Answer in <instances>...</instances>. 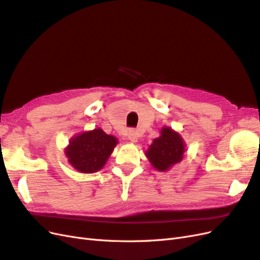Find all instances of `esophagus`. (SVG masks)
Instances as JSON below:
<instances>
[{"mask_svg": "<svg viewBox=\"0 0 260 260\" xmlns=\"http://www.w3.org/2000/svg\"><path fill=\"white\" fill-rule=\"evenodd\" d=\"M127 138L129 139L131 142L133 143H136L137 139H138V134L135 129H129L127 133Z\"/></svg>", "mask_w": 260, "mask_h": 260, "instance_id": "1", "label": "esophagus"}]
</instances>
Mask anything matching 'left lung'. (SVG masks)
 <instances>
[{
  "label": "left lung",
  "mask_w": 260,
  "mask_h": 260,
  "mask_svg": "<svg viewBox=\"0 0 260 260\" xmlns=\"http://www.w3.org/2000/svg\"><path fill=\"white\" fill-rule=\"evenodd\" d=\"M184 152V144L181 136L169 127L161 129V135L154 139L146 156L159 171L168 170L171 166L181 161Z\"/></svg>",
  "instance_id": "8db88e82"
}]
</instances>
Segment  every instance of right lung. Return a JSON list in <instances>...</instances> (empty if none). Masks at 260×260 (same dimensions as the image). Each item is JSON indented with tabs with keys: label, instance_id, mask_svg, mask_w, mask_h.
Returning a JSON list of instances; mask_svg holds the SVG:
<instances>
[{
	"label": "right lung",
	"instance_id": "right-lung-1",
	"mask_svg": "<svg viewBox=\"0 0 260 260\" xmlns=\"http://www.w3.org/2000/svg\"><path fill=\"white\" fill-rule=\"evenodd\" d=\"M116 144L114 136L96 128L73 137L66 149V156L78 171L93 174L103 168Z\"/></svg>",
	"mask_w": 260,
	"mask_h": 260
}]
</instances>
